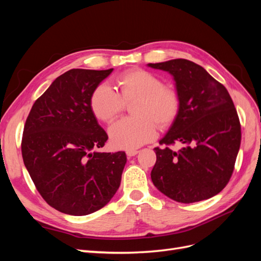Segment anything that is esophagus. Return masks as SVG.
Listing matches in <instances>:
<instances>
[{
    "label": "esophagus",
    "mask_w": 261,
    "mask_h": 261,
    "mask_svg": "<svg viewBox=\"0 0 261 261\" xmlns=\"http://www.w3.org/2000/svg\"><path fill=\"white\" fill-rule=\"evenodd\" d=\"M138 153V150H127L126 151V154H127V156H134L136 155Z\"/></svg>",
    "instance_id": "esophagus-1"
}]
</instances>
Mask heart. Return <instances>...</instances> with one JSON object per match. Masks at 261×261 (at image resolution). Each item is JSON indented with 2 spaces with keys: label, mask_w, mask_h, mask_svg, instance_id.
I'll list each match as a JSON object with an SVG mask.
<instances>
[{
  "label": "heart",
  "mask_w": 261,
  "mask_h": 261,
  "mask_svg": "<svg viewBox=\"0 0 261 261\" xmlns=\"http://www.w3.org/2000/svg\"><path fill=\"white\" fill-rule=\"evenodd\" d=\"M116 84L118 93L107 84L91 93L90 108L99 121L112 123L132 105L133 117L123 118L109 129L111 145L116 149L134 150L153 140L158 126L169 128L177 118L181 99L179 92L148 70L135 68L121 74Z\"/></svg>",
  "instance_id": "b5f03b06"
}]
</instances>
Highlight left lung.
I'll return each instance as SVG.
<instances>
[{
	"mask_svg": "<svg viewBox=\"0 0 261 261\" xmlns=\"http://www.w3.org/2000/svg\"><path fill=\"white\" fill-rule=\"evenodd\" d=\"M173 75L180 112L154 148L153 185L169 198L191 203L219 194L227 185L241 146V123L225 87L206 69L185 59L149 63ZM184 146L177 152L170 148Z\"/></svg>",
	"mask_w": 261,
	"mask_h": 261,
	"instance_id": "obj_1",
	"label": "left lung"
}]
</instances>
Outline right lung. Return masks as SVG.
<instances>
[{
	"mask_svg": "<svg viewBox=\"0 0 261 261\" xmlns=\"http://www.w3.org/2000/svg\"><path fill=\"white\" fill-rule=\"evenodd\" d=\"M113 68H73L55 80L31 108L21 154L39 194L60 212L86 216L101 209L120 187L124 151L99 152L108 135L90 97Z\"/></svg>",
	"mask_w": 261,
	"mask_h": 261,
	"instance_id": "add662e5",
	"label": "right lung"
}]
</instances>
